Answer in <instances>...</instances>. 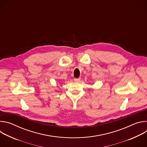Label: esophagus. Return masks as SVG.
<instances>
[{
    "instance_id": "obj_1",
    "label": "esophagus",
    "mask_w": 147,
    "mask_h": 147,
    "mask_svg": "<svg viewBox=\"0 0 147 147\" xmlns=\"http://www.w3.org/2000/svg\"><path fill=\"white\" fill-rule=\"evenodd\" d=\"M80 80H81V78H80H80H74V80L75 81H76V82L80 81Z\"/></svg>"
}]
</instances>
